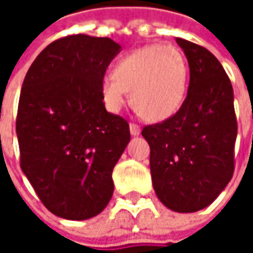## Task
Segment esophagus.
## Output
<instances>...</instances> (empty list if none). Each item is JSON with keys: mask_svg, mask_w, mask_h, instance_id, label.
Returning <instances> with one entry per match:
<instances>
[{"mask_svg": "<svg viewBox=\"0 0 253 253\" xmlns=\"http://www.w3.org/2000/svg\"><path fill=\"white\" fill-rule=\"evenodd\" d=\"M129 131H131L132 135H139L141 126H139L138 124H135V122H131V124H129Z\"/></svg>", "mask_w": 253, "mask_h": 253, "instance_id": "1", "label": "esophagus"}]
</instances>
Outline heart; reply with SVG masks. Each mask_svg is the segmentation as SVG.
Masks as SVG:
<instances>
[{
	"mask_svg": "<svg viewBox=\"0 0 253 253\" xmlns=\"http://www.w3.org/2000/svg\"><path fill=\"white\" fill-rule=\"evenodd\" d=\"M189 67L174 46L149 44L121 57L101 80V95L112 111L121 110L131 91V105L146 121H163L177 111L187 88Z\"/></svg>",
	"mask_w": 253,
	"mask_h": 253,
	"instance_id": "obj_1",
	"label": "heart"
}]
</instances>
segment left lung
I'll return each mask as SVG.
<instances>
[{
  "instance_id": "8db88e82",
  "label": "left lung",
  "mask_w": 253,
  "mask_h": 253,
  "mask_svg": "<svg viewBox=\"0 0 253 253\" xmlns=\"http://www.w3.org/2000/svg\"><path fill=\"white\" fill-rule=\"evenodd\" d=\"M176 42L187 57L190 83L179 111L146 125L151 174L158 199L177 212L206 209L225 189L235 168L237 117L234 90L218 59L186 39Z\"/></svg>"
}]
</instances>
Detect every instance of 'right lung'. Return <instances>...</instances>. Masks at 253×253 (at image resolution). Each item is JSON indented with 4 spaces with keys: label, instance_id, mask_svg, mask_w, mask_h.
<instances>
[{
    "label": "right lung",
    "instance_id": "right-lung-1",
    "mask_svg": "<svg viewBox=\"0 0 253 253\" xmlns=\"http://www.w3.org/2000/svg\"><path fill=\"white\" fill-rule=\"evenodd\" d=\"M121 46L69 35L46 46L25 76L16 115L21 169L54 215L87 219L112 197V170L129 124L107 112L101 80Z\"/></svg>",
    "mask_w": 253,
    "mask_h": 253
}]
</instances>
